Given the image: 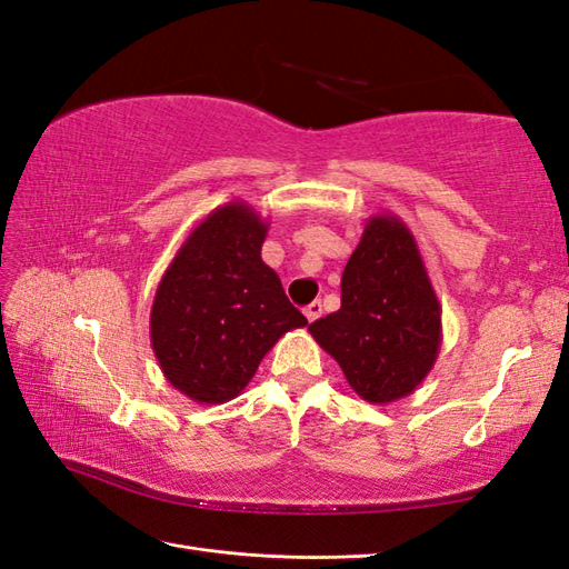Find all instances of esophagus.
Segmentation results:
<instances>
[{"label": "esophagus", "mask_w": 569, "mask_h": 569, "mask_svg": "<svg viewBox=\"0 0 569 569\" xmlns=\"http://www.w3.org/2000/svg\"><path fill=\"white\" fill-rule=\"evenodd\" d=\"M306 317H308V320H310V322H315V320H320V317H322V302H320V300H312V302H310V306L306 308Z\"/></svg>", "instance_id": "1"}]
</instances>
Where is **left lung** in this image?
<instances>
[{"instance_id": "left-lung-1", "label": "left lung", "mask_w": 569, "mask_h": 569, "mask_svg": "<svg viewBox=\"0 0 569 569\" xmlns=\"http://www.w3.org/2000/svg\"><path fill=\"white\" fill-rule=\"evenodd\" d=\"M308 329L361 400L388 405L421 386L439 359L441 306L398 216L368 218L341 273V308Z\"/></svg>"}]
</instances>
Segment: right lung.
<instances>
[{
  "label": "right lung",
  "instance_id": "right-lung-1",
  "mask_svg": "<svg viewBox=\"0 0 569 569\" xmlns=\"http://www.w3.org/2000/svg\"><path fill=\"white\" fill-rule=\"evenodd\" d=\"M269 222L234 198L196 224L167 267L150 310V339L167 382L189 400L222 405L263 356L308 320L261 261Z\"/></svg>",
  "mask_w": 569,
  "mask_h": 569
}]
</instances>
